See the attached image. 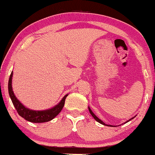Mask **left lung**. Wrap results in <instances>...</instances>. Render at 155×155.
Segmentation results:
<instances>
[{"instance_id":"8db88e82","label":"left lung","mask_w":155,"mask_h":155,"mask_svg":"<svg viewBox=\"0 0 155 155\" xmlns=\"http://www.w3.org/2000/svg\"><path fill=\"white\" fill-rule=\"evenodd\" d=\"M89 112H90V114H91V115H92V117H93V118H95V121H97L98 122H99V123H100V124H102V125H105V124L104 123V122H103V121H101V120L99 119V118H98V117L96 116V115H95V114H94L93 112H92V110H91V109H90V108H89ZM131 119H132V118H131ZM108 126H112V125H108Z\"/></svg>"}]
</instances>
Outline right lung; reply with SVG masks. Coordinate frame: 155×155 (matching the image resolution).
Instances as JSON below:
<instances>
[{
	"label": "right lung",
	"instance_id": "1",
	"mask_svg": "<svg viewBox=\"0 0 155 155\" xmlns=\"http://www.w3.org/2000/svg\"><path fill=\"white\" fill-rule=\"evenodd\" d=\"M12 76L13 73H11L10 76L9 81H8V92H9L10 97H11V101L13 102L14 108H16L17 113L19 114L20 116L24 118L27 121H30V122H34V123H42V122H47V121H50L53 119L58 114L61 112L63 109V106L65 104V99L68 95H66L61 102L60 103L54 106L53 108L48 109V110L44 111H34L30 110L29 108L24 107L21 102H19L18 99L16 98L15 95L14 94V92L12 90Z\"/></svg>",
	"mask_w": 155,
	"mask_h": 155
}]
</instances>
